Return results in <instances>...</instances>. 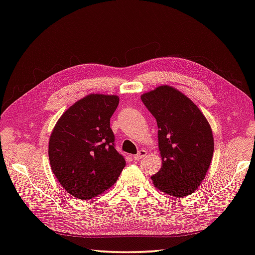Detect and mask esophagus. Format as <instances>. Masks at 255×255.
I'll list each match as a JSON object with an SVG mask.
<instances>
[{"mask_svg": "<svg viewBox=\"0 0 255 255\" xmlns=\"http://www.w3.org/2000/svg\"><path fill=\"white\" fill-rule=\"evenodd\" d=\"M146 154H147V152H146L145 149H140L139 152H138V154L133 156V159H136V161H140L141 158L146 156Z\"/></svg>", "mask_w": 255, "mask_h": 255, "instance_id": "obj_1", "label": "esophagus"}]
</instances>
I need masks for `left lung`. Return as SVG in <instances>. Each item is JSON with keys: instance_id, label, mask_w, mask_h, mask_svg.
<instances>
[{"instance_id": "1", "label": "left lung", "mask_w": 255, "mask_h": 255, "mask_svg": "<svg viewBox=\"0 0 255 255\" xmlns=\"http://www.w3.org/2000/svg\"><path fill=\"white\" fill-rule=\"evenodd\" d=\"M158 127L162 167L152 176L159 191L181 198L205 179L214 155L213 130L195 103L173 86L161 85L141 94Z\"/></svg>"}]
</instances>
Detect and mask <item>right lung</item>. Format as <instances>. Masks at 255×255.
Returning a JSON list of instances; mask_svg holds the SVG:
<instances>
[{"label":"right lung","mask_w":255,"mask_h":255,"mask_svg":"<svg viewBox=\"0 0 255 255\" xmlns=\"http://www.w3.org/2000/svg\"><path fill=\"white\" fill-rule=\"evenodd\" d=\"M119 97L91 93L76 101L49 137L50 169L73 197L89 200L111 188L126 161L115 148L110 118Z\"/></svg>","instance_id":"1"}]
</instances>
